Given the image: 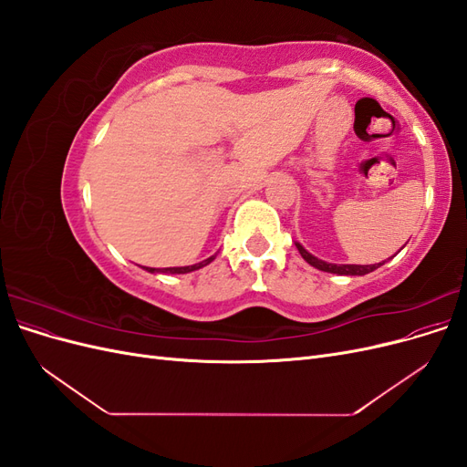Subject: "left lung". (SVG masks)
I'll use <instances>...</instances> for the list:
<instances>
[{
  "label": "left lung",
  "mask_w": 467,
  "mask_h": 467,
  "mask_svg": "<svg viewBox=\"0 0 467 467\" xmlns=\"http://www.w3.org/2000/svg\"><path fill=\"white\" fill-rule=\"evenodd\" d=\"M296 247H298L300 255L304 257L306 263H309L312 266L319 268V271L323 273H331V275H343V276H364L368 275L372 271H376V268H379L384 263H376V265H335V263H327V261H321L317 259L316 255H312L302 244L296 242Z\"/></svg>",
  "instance_id": "8db88e82"
}]
</instances>
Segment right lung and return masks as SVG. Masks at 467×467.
Instances as JSON below:
<instances>
[{
	"mask_svg": "<svg viewBox=\"0 0 467 467\" xmlns=\"http://www.w3.org/2000/svg\"><path fill=\"white\" fill-rule=\"evenodd\" d=\"M218 255V253H216ZM216 255H212V257H208V259H204V261H201V263H196V265H189V266H167V268H151V266H146V271L148 273H169V275H187V273H192V271H199V268H202V266H206V265H210L212 261L216 259Z\"/></svg>",
	"mask_w": 467,
	"mask_h": 467,
	"instance_id": "add662e5",
	"label": "right lung"
}]
</instances>
